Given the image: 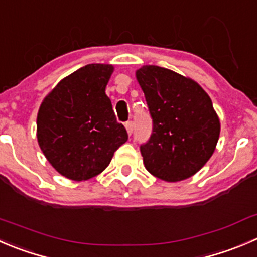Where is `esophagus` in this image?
Listing matches in <instances>:
<instances>
[{"mask_svg": "<svg viewBox=\"0 0 257 257\" xmlns=\"http://www.w3.org/2000/svg\"><path fill=\"white\" fill-rule=\"evenodd\" d=\"M133 126H134V124H133V121H132V120L126 121V123H125V128H126V132H128L129 136L133 133Z\"/></svg>", "mask_w": 257, "mask_h": 257, "instance_id": "obj_1", "label": "esophagus"}]
</instances>
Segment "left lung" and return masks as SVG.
<instances>
[{"label": "left lung", "instance_id": "obj_1", "mask_svg": "<svg viewBox=\"0 0 257 257\" xmlns=\"http://www.w3.org/2000/svg\"><path fill=\"white\" fill-rule=\"evenodd\" d=\"M137 80L153 121L141 146L147 171L167 182L189 178L211 158L220 137L210 96L196 81L159 66L141 68Z\"/></svg>", "mask_w": 257, "mask_h": 257}]
</instances>
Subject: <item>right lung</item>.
<instances>
[{"label": "right lung", "instance_id": "1", "mask_svg": "<svg viewBox=\"0 0 257 257\" xmlns=\"http://www.w3.org/2000/svg\"><path fill=\"white\" fill-rule=\"evenodd\" d=\"M113 66L89 64L62 79L37 114V141L51 166L73 181L98 176L128 141L105 86Z\"/></svg>", "mask_w": 257, "mask_h": 257}]
</instances>
